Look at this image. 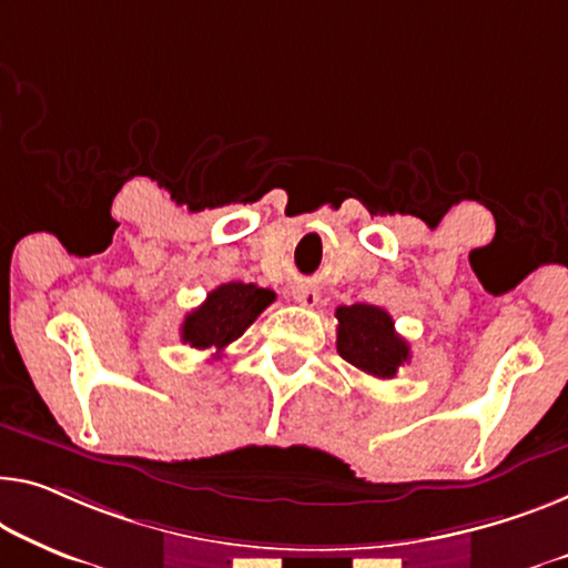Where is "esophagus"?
<instances>
[{"label":"esophagus","instance_id":"1","mask_svg":"<svg viewBox=\"0 0 568 568\" xmlns=\"http://www.w3.org/2000/svg\"><path fill=\"white\" fill-rule=\"evenodd\" d=\"M295 301L303 303V306H316L318 303V291L313 285H295Z\"/></svg>","mask_w":568,"mask_h":568}]
</instances>
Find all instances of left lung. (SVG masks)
<instances>
[{
	"mask_svg": "<svg viewBox=\"0 0 568 568\" xmlns=\"http://www.w3.org/2000/svg\"><path fill=\"white\" fill-rule=\"evenodd\" d=\"M336 352L372 377L393 379L410 359V346L395 332L390 313L367 303L336 308Z\"/></svg>",
	"mask_w": 568,
	"mask_h": 568,
	"instance_id": "8db88e82",
	"label": "left lung"
}]
</instances>
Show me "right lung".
Listing matches in <instances>:
<instances>
[{"label": "right lung", "mask_w": 568, "mask_h": 568, "mask_svg": "<svg viewBox=\"0 0 568 568\" xmlns=\"http://www.w3.org/2000/svg\"><path fill=\"white\" fill-rule=\"evenodd\" d=\"M275 301V293L252 283H224L206 295L196 311L185 316L181 326L183 344L193 349H209L219 359L226 346L236 342L252 326L262 311Z\"/></svg>", "instance_id": "1"}]
</instances>
